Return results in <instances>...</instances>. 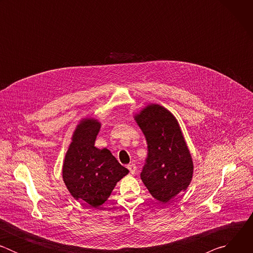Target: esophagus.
I'll return each mask as SVG.
<instances>
[{
    "instance_id": "esophagus-1",
    "label": "esophagus",
    "mask_w": 253,
    "mask_h": 253,
    "mask_svg": "<svg viewBox=\"0 0 253 253\" xmlns=\"http://www.w3.org/2000/svg\"><path fill=\"white\" fill-rule=\"evenodd\" d=\"M127 168L129 169V171H130V173H131V174H134V173L136 172V165H135V164H133V163L128 164V165H127Z\"/></svg>"
}]
</instances>
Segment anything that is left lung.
<instances>
[{"instance_id":"obj_1","label":"left lung","mask_w":253,"mask_h":253,"mask_svg":"<svg viewBox=\"0 0 253 253\" xmlns=\"http://www.w3.org/2000/svg\"><path fill=\"white\" fill-rule=\"evenodd\" d=\"M136 121L148 145L141 179L154 198L166 203L188 187L193 173L191 155L176 119L165 108L149 105Z\"/></svg>"}]
</instances>
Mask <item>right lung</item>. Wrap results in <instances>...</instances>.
<instances>
[{"instance_id":"obj_1","label":"right lung","mask_w":253,"mask_h":253,"mask_svg":"<svg viewBox=\"0 0 253 253\" xmlns=\"http://www.w3.org/2000/svg\"><path fill=\"white\" fill-rule=\"evenodd\" d=\"M100 124L86 119L77 127L63 165L64 182L76 199L92 207L103 204L116 183L128 174L111 152L94 146Z\"/></svg>"}]
</instances>
